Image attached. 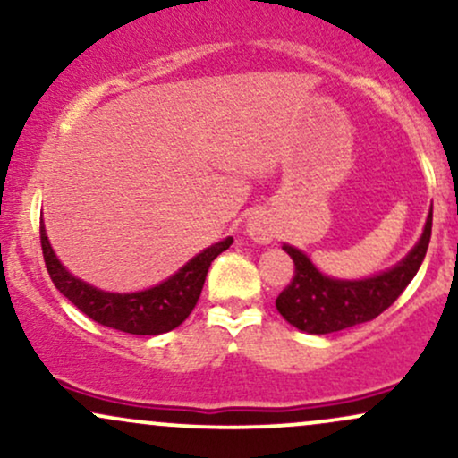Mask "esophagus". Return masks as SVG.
Masks as SVG:
<instances>
[{
    "label": "esophagus",
    "instance_id": "obj_1",
    "mask_svg": "<svg viewBox=\"0 0 458 458\" xmlns=\"http://www.w3.org/2000/svg\"><path fill=\"white\" fill-rule=\"evenodd\" d=\"M245 233L250 234V239H254L256 243H269L276 236V225H273L271 217L265 211H256L247 217Z\"/></svg>",
    "mask_w": 458,
    "mask_h": 458
}]
</instances>
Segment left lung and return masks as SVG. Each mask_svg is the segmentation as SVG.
Masks as SVG:
<instances>
[{
    "mask_svg": "<svg viewBox=\"0 0 458 458\" xmlns=\"http://www.w3.org/2000/svg\"><path fill=\"white\" fill-rule=\"evenodd\" d=\"M433 208L428 211L424 233L413 250L392 269L364 280H335L325 276L297 247L284 243L282 250L295 262V276L276 299L277 312L293 327L306 334H331L377 318L401 297L427 256Z\"/></svg>",
    "mask_w": 458,
    "mask_h": 458,
    "instance_id": "left-lung-1",
    "label": "left lung"
}]
</instances>
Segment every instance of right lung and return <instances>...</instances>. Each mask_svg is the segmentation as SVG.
<instances>
[{
	"label": "right lung",
	"instance_id": "add662e5",
	"mask_svg": "<svg viewBox=\"0 0 458 458\" xmlns=\"http://www.w3.org/2000/svg\"><path fill=\"white\" fill-rule=\"evenodd\" d=\"M40 245L47 271L57 291L97 323L133 335H159L172 331L185 320L196 308L199 293L211 262L233 245V236L219 241L198 256H193L174 276L157 286L138 293H107L94 288L66 271L55 256L45 224H40Z\"/></svg>",
	"mask_w": 458,
	"mask_h": 458
}]
</instances>
